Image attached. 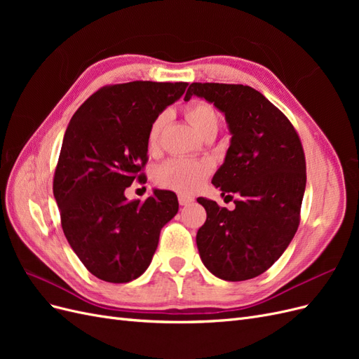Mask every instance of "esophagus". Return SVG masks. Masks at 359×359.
Segmentation results:
<instances>
[{"label": "esophagus", "instance_id": "34e87169", "mask_svg": "<svg viewBox=\"0 0 359 359\" xmlns=\"http://www.w3.org/2000/svg\"><path fill=\"white\" fill-rule=\"evenodd\" d=\"M178 202H180V205H181V206H184V205H189V203H191V202H193V199H191V198H189V196H184V194H180V196H178Z\"/></svg>", "mask_w": 359, "mask_h": 359}]
</instances>
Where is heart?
Segmentation results:
<instances>
[{
  "mask_svg": "<svg viewBox=\"0 0 359 359\" xmlns=\"http://www.w3.org/2000/svg\"><path fill=\"white\" fill-rule=\"evenodd\" d=\"M186 116L196 132L203 136L211 130H219L220 118L215 109L205 102H193L186 107ZM168 115H158L148 132V147L153 149L157 147L160 133L166 124ZM211 165L208 161L194 160L186 157H175L163 163L154 173V180L160 187H165L182 194H191L196 191L206 177L210 175Z\"/></svg>",
  "mask_w": 359,
  "mask_h": 359,
  "instance_id": "obj_1",
  "label": "heart"
}]
</instances>
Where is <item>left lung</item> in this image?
Wrapping results in <instances>:
<instances>
[{
	"mask_svg": "<svg viewBox=\"0 0 359 359\" xmlns=\"http://www.w3.org/2000/svg\"><path fill=\"white\" fill-rule=\"evenodd\" d=\"M219 109L231 145L212 184L238 196L235 210L199 198L206 222L196 244L203 265L226 281L255 278L285 253L299 224L306 191V157L289 119L247 85L193 82L184 97Z\"/></svg>",
	"mask_w": 359,
	"mask_h": 359,
	"instance_id": "obj_1",
	"label": "left lung"
}]
</instances>
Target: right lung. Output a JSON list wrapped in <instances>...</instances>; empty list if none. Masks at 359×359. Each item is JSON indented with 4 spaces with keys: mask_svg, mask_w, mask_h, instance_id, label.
I'll return each instance as SVG.
<instances>
[{
    "mask_svg": "<svg viewBox=\"0 0 359 359\" xmlns=\"http://www.w3.org/2000/svg\"><path fill=\"white\" fill-rule=\"evenodd\" d=\"M186 82L135 81L104 86L67 126L53 177V198L73 252L97 278L128 283L142 276L157 250L161 227L178 212L177 194L153 190L145 202L127 201L140 180L148 132Z\"/></svg>",
    "mask_w": 359,
    "mask_h": 359,
    "instance_id": "right-lung-1",
    "label": "right lung"
}]
</instances>
